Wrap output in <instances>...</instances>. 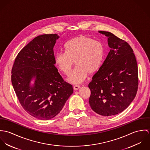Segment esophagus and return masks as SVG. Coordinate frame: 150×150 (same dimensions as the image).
<instances>
[{
	"instance_id": "1",
	"label": "esophagus",
	"mask_w": 150,
	"mask_h": 150,
	"mask_svg": "<svg viewBox=\"0 0 150 150\" xmlns=\"http://www.w3.org/2000/svg\"><path fill=\"white\" fill-rule=\"evenodd\" d=\"M80 86H73V89H74V90H75V91H76V90H77V89H79V88H80Z\"/></svg>"
}]
</instances>
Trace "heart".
Wrapping results in <instances>:
<instances>
[{"label": "heart", "mask_w": 150, "mask_h": 150, "mask_svg": "<svg viewBox=\"0 0 150 150\" xmlns=\"http://www.w3.org/2000/svg\"><path fill=\"white\" fill-rule=\"evenodd\" d=\"M64 52H58L54 57V62L65 75L71 71L74 63L77 66L68 79L70 83L80 84L88 75L94 74L100 68L105 57L102 43L80 35L69 40L64 45Z\"/></svg>", "instance_id": "b5f03b06"}]
</instances>
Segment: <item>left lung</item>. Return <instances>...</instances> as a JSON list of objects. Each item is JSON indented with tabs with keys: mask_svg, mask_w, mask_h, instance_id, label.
Masks as SVG:
<instances>
[{
	"mask_svg": "<svg viewBox=\"0 0 150 150\" xmlns=\"http://www.w3.org/2000/svg\"><path fill=\"white\" fill-rule=\"evenodd\" d=\"M110 51L88 87L91 108L103 116L119 114L128 107L137 93L138 67L133 51L127 42L106 31Z\"/></svg>",
	"mask_w": 150,
	"mask_h": 150,
	"instance_id": "obj_1",
	"label": "left lung"
}]
</instances>
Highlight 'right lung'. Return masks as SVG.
Masks as SVG:
<instances>
[{"instance_id":"1","label":"right lung","mask_w":150,"mask_h":150,"mask_svg":"<svg viewBox=\"0 0 150 150\" xmlns=\"http://www.w3.org/2000/svg\"><path fill=\"white\" fill-rule=\"evenodd\" d=\"M59 38L57 34L35 38L19 52L11 69L12 84L22 107L41 120L58 114L73 92L54 65V47Z\"/></svg>"}]
</instances>
